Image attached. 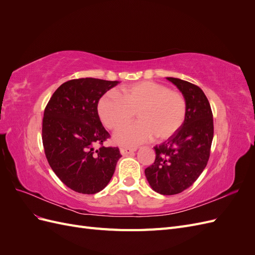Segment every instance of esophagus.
<instances>
[{"label": "esophagus", "instance_id": "obj_1", "mask_svg": "<svg viewBox=\"0 0 255 255\" xmlns=\"http://www.w3.org/2000/svg\"><path fill=\"white\" fill-rule=\"evenodd\" d=\"M135 151V148H128V146H122V148H120V153L122 155H128V154H132Z\"/></svg>", "mask_w": 255, "mask_h": 255}]
</instances>
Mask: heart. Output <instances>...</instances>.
I'll return each instance as SVG.
<instances>
[{
	"label": "heart",
	"instance_id": "heart-1",
	"mask_svg": "<svg viewBox=\"0 0 255 255\" xmlns=\"http://www.w3.org/2000/svg\"><path fill=\"white\" fill-rule=\"evenodd\" d=\"M186 112V100L180 92L155 82L128 85L119 95L109 91L98 102L99 117L110 129L118 128L136 113L137 123L114 134V142L120 145H137L154 136L158 141L168 139L182 127Z\"/></svg>",
	"mask_w": 255,
	"mask_h": 255
}]
</instances>
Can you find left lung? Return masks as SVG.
Here are the masks:
<instances>
[{
	"instance_id": "1",
	"label": "left lung",
	"mask_w": 255,
	"mask_h": 255,
	"mask_svg": "<svg viewBox=\"0 0 255 255\" xmlns=\"http://www.w3.org/2000/svg\"><path fill=\"white\" fill-rule=\"evenodd\" d=\"M166 79L186 100V117L172 137L154 146L155 160L144 174L154 191L171 196L190 187L204 170L210 158L214 123L210 102L201 88L176 78Z\"/></svg>"
}]
</instances>
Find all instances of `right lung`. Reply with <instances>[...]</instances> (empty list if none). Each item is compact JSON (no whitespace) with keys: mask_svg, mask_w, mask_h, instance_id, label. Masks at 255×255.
I'll return each mask as SVG.
<instances>
[{"mask_svg":"<svg viewBox=\"0 0 255 255\" xmlns=\"http://www.w3.org/2000/svg\"><path fill=\"white\" fill-rule=\"evenodd\" d=\"M118 81L85 78L64 83L45 107L42 121L44 153L52 170L66 186L94 195L110 183L118 148L101 146L110 134L98 114V102Z\"/></svg>","mask_w":255,"mask_h":255,"instance_id":"1","label":"right lung"}]
</instances>
